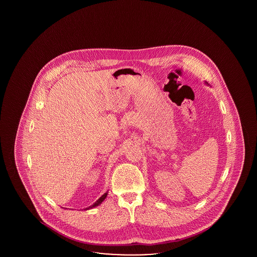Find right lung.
Segmentation results:
<instances>
[{"label":"right lung","mask_w":257,"mask_h":257,"mask_svg":"<svg viewBox=\"0 0 257 257\" xmlns=\"http://www.w3.org/2000/svg\"><path fill=\"white\" fill-rule=\"evenodd\" d=\"M107 195H108V192H107V193H105L103 196H100V197L98 198L97 200H96V201H95V202H94V203H93L91 206H89V207L87 208V209L96 207V206H98L99 204H101V203H102V201H103V200H104V199L107 197Z\"/></svg>","instance_id":"1"}]
</instances>
